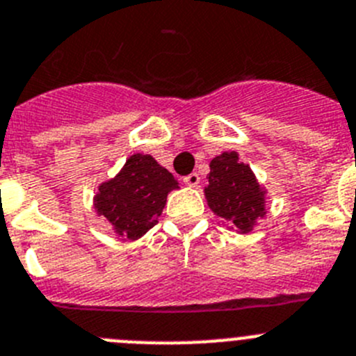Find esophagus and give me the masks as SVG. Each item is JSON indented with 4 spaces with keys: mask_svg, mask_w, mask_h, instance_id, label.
Returning <instances> with one entry per match:
<instances>
[{
    "mask_svg": "<svg viewBox=\"0 0 356 356\" xmlns=\"http://www.w3.org/2000/svg\"><path fill=\"white\" fill-rule=\"evenodd\" d=\"M182 181H184V184L189 186V188H195V186L200 184V175H198L197 172H193V174L186 175V177L182 179Z\"/></svg>",
    "mask_w": 356,
    "mask_h": 356,
    "instance_id": "esophagus-1",
    "label": "esophagus"
}]
</instances>
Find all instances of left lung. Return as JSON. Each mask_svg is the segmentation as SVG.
Instances as JSON below:
<instances>
[{
  "instance_id": "left-lung-1",
  "label": "left lung",
  "mask_w": 356,
  "mask_h": 356,
  "mask_svg": "<svg viewBox=\"0 0 356 356\" xmlns=\"http://www.w3.org/2000/svg\"><path fill=\"white\" fill-rule=\"evenodd\" d=\"M209 167L211 174L205 188L209 207L241 234L253 230L257 219L265 216V191L253 170L238 159L235 151L216 156Z\"/></svg>"
}]
</instances>
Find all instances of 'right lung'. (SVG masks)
<instances>
[{"mask_svg": "<svg viewBox=\"0 0 356 356\" xmlns=\"http://www.w3.org/2000/svg\"><path fill=\"white\" fill-rule=\"evenodd\" d=\"M177 184L152 156L133 154L114 179L99 186L95 209L119 237L137 241L158 223L167 195Z\"/></svg>", "mask_w": 356, "mask_h": 356, "instance_id": "obj_1", "label": "right lung"}]
</instances>
